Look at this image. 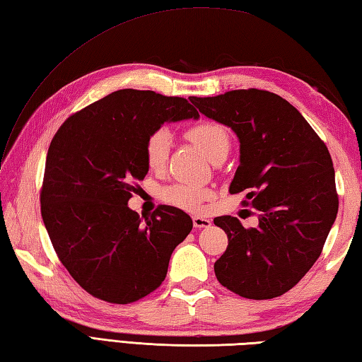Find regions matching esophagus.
Listing matches in <instances>:
<instances>
[{
    "instance_id": "1",
    "label": "esophagus",
    "mask_w": 362,
    "mask_h": 362,
    "mask_svg": "<svg viewBox=\"0 0 362 362\" xmlns=\"http://www.w3.org/2000/svg\"><path fill=\"white\" fill-rule=\"evenodd\" d=\"M193 224H194L196 228H206V227L211 226V221L206 219V218H202V216H194Z\"/></svg>"
}]
</instances>
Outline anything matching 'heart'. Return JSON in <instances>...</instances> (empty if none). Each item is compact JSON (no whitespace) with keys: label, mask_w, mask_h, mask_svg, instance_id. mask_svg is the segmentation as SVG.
I'll return each instance as SVG.
<instances>
[{"label":"heart","mask_w":362,"mask_h":362,"mask_svg":"<svg viewBox=\"0 0 362 362\" xmlns=\"http://www.w3.org/2000/svg\"><path fill=\"white\" fill-rule=\"evenodd\" d=\"M188 140L196 148L201 149L211 161L227 157L230 151L228 130L216 121H201L187 130ZM171 149V135L166 129H158L152 132L144 146L146 163L152 171L165 169ZM214 196V191L209 187L197 183H173L161 189V199L169 205L179 206L182 210L197 213L204 209V204Z\"/></svg>","instance_id":"1"}]
</instances>
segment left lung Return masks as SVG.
<instances>
[{"mask_svg": "<svg viewBox=\"0 0 362 362\" xmlns=\"http://www.w3.org/2000/svg\"><path fill=\"white\" fill-rule=\"evenodd\" d=\"M206 118L240 140V166L228 191L245 193L259 211L244 228L233 216L214 218L228 247L214 274L245 298H274L302 280L316 263L337 214L334 168L325 143L286 99L266 90H232L189 98Z\"/></svg>", "mask_w": 362, "mask_h": 362, "instance_id": "1", "label": "left lung"}]
</instances>
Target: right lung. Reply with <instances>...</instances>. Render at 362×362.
<instances>
[{
	"label": "right lung",
	"instance_id": "1",
	"mask_svg": "<svg viewBox=\"0 0 362 362\" xmlns=\"http://www.w3.org/2000/svg\"><path fill=\"white\" fill-rule=\"evenodd\" d=\"M191 118L199 113L187 99L124 88L74 113L54 135L42 218L59 259L88 294L132 303L165 280L193 221L169 205L140 218L127 202L149 171V135L165 122Z\"/></svg>",
	"mask_w": 362,
	"mask_h": 362
}]
</instances>
